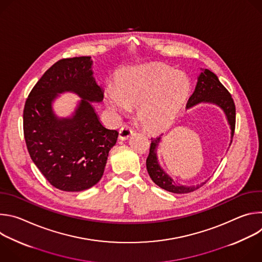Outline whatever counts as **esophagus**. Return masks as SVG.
<instances>
[{
  "instance_id": "esophagus-1",
  "label": "esophagus",
  "mask_w": 262,
  "mask_h": 262,
  "mask_svg": "<svg viewBox=\"0 0 262 262\" xmlns=\"http://www.w3.org/2000/svg\"><path fill=\"white\" fill-rule=\"evenodd\" d=\"M133 134V128L129 125H123L120 129H119V139L124 141L126 139H128L130 137V135Z\"/></svg>"
}]
</instances>
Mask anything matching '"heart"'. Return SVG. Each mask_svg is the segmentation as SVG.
<instances>
[{"label":"heart","instance_id":"heart-1","mask_svg":"<svg viewBox=\"0 0 262 262\" xmlns=\"http://www.w3.org/2000/svg\"><path fill=\"white\" fill-rule=\"evenodd\" d=\"M190 93V81L169 66L132 67L119 78L117 88L108 86L105 98L110 107L125 113L138 106V119L150 132L166 128Z\"/></svg>","mask_w":262,"mask_h":262}]
</instances>
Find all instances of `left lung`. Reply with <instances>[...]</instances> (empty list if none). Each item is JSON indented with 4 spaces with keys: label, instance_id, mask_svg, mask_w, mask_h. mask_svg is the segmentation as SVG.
I'll return each instance as SVG.
<instances>
[{
    "label": "left lung",
    "instance_id": "8db88e82",
    "mask_svg": "<svg viewBox=\"0 0 262 262\" xmlns=\"http://www.w3.org/2000/svg\"><path fill=\"white\" fill-rule=\"evenodd\" d=\"M200 102L214 103L224 111V113L226 114L228 123L230 124L232 143L235 129V104L229 91L222 85L215 74L208 69H202V72L198 78L195 91L190 97L186 107H191ZM160 142L161 136L151 138L150 149H149V155L146 160V168L148 174L154 180V182L158 184L160 188L174 194H188L201 188L205 182L192 186L180 185L176 184L175 181L165 173V171L160 167L157 158V148Z\"/></svg>",
    "mask_w": 262,
    "mask_h": 262
}]
</instances>
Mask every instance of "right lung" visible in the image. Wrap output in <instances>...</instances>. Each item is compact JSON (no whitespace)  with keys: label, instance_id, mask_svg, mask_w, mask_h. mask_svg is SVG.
Instances as JSON below:
<instances>
[{"label":"right lung","instance_id":"1","mask_svg":"<svg viewBox=\"0 0 262 262\" xmlns=\"http://www.w3.org/2000/svg\"><path fill=\"white\" fill-rule=\"evenodd\" d=\"M90 57L62 59L50 67L30 92L24 108L29 155L55 188L81 192L102 177L118 132L105 128L90 101L103 99ZM77 93L81 101L70 119H57L51 102L59 93Z\"/></svg>","mask_w":262,"mask_h":262}]
</instances>
